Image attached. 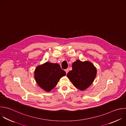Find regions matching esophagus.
<instances>
[{
	"label": "esophagus",
	"instance_id": "esophagus-1",
	"mask_svg": "<svg viewBox=\"0 0 126 126\" xmlns=\"http://www.w3.org/2000/svg\"><path fill=\"white\" fill-rule=\"evenodd\" d=\"M65 71L66 74H67V73H68V72H69V69H66Z\"/></svg>",
	"mask_w": 126,
	"mask_h": 126
}]
</instances>
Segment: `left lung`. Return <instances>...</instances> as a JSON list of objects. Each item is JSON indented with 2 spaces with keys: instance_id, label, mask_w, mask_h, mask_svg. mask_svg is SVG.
<instances>
[{
  "instance_id": "1",
  "label": "left lung",
  "mask_w": 126,
  "mask_h": 126,
  "mask_svg": "<svg viewBox=\"0 0 126 126\" xmlns=\"http://www.w3.org/2000/svg\"><path fill=\"white\" fill-rule=\"evenodd\" d=\"M96 74V68L92 62L77 60L72 64V70L67 76L76 88L84 91L92 84Z\"/></svg>"
}]
</instances>
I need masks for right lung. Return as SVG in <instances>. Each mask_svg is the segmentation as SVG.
<instances>
[{
  "mask_svg": "<svg viewBox=\"0 0 126 126\" xmlns=\"http://www.w3.org/2000/svg\"><path fill=\"white\" fill-rule=\"evenodd\" d=\"M66 74L58 64L47 62L36 67L34 76L39 87L49 92L55 87L60 79Z\"/></svg>",
  "mask_w": 126,
  "mask_h": 126,
  "instance_id": "obj_1",
  "label": "right lung"
}]
</instances>
